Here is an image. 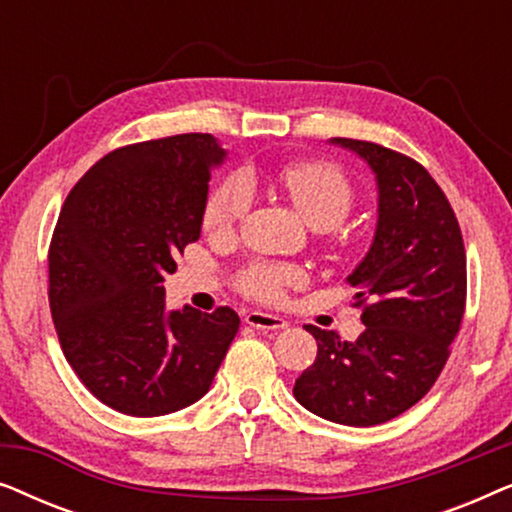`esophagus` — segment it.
<instances>
[{
	"instance_id": "34e87169",
	"label": "esophagus",
	"mask_w": 512,
	"mask_h": 512,
	"mask_svg": "<svg viewBox=\"0 0 512 512\" xmlns=\"http://www.w3.org/2000/svg\"><path fill=\"white\" fill-rule=\"evenodd\" d=\"M244 324L261 328V331H279V328L289 326L282 317H275V314H265V312H247L244 314Z\"/></svg>"
}]
</instances>
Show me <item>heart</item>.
Segmentation results:
<instances>
[{
  "instance_id": "obj_1",
  "label": "heart",
  "mask_w": 512,
  "mask_h": 512,
  "mask_svg": "<svg viewBox=\"0 0 512 512\" xmlns=\"http://www.w3.org/2000/svg\"><path fill=\"white\" fill-rule=\"evenodd\" d=\"M277 184L291 200L300 216L319 230L340 226L352 214L356 191L352 181L338 165L324 160H303L284 165L277 174ZM254 205V186L244 172H235L212 188L202 209V228L214 240H228L237 233ZM307 282V272L300 265L254 261L235 275V284L244 296L261 303H282L286 291Z\"/></svg>"
}]
</instances>
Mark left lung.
Segmentation results:
<instances>
[{
  "label": "left lung",
  "instance_id": "8db88e82",
  "mask_svg": "<svg viewBox=\"0 0 512 512\" xmlns=\"http://www.w3.org/2000/svg\"><path fill=\"white\" fill-rule=\"evenodd\" d=\"M373 167L380 219L352 272L363 333L356 342L307 324L317 359L293 396L335 424L389 422L429 394L466 310V249L450 200L415 158L363 139H333Z\"/></svg>",
  "mask_w": 512,
  "mask_h": 512
}]
</instances>
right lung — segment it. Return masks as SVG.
Instances as JSON below:
<instances>
[{"instance_id":"obj_1","label":"right lung","mask_w":512,"mask_h":512,"mask_svg":"<svg viewBox=\"0 0 512 512\" xmlns=\"http://www.w3.org/2000/svg\"><path fill=\"white\" fill-rule=\"evenodd\" d=\"M226 151L188 132L111 151L69 191L48 247L62 352L90 394L130 417L202 398L233 342L230 307L165 310V277L198 242L212 167Z\"/></svg>"}]
</instances>
